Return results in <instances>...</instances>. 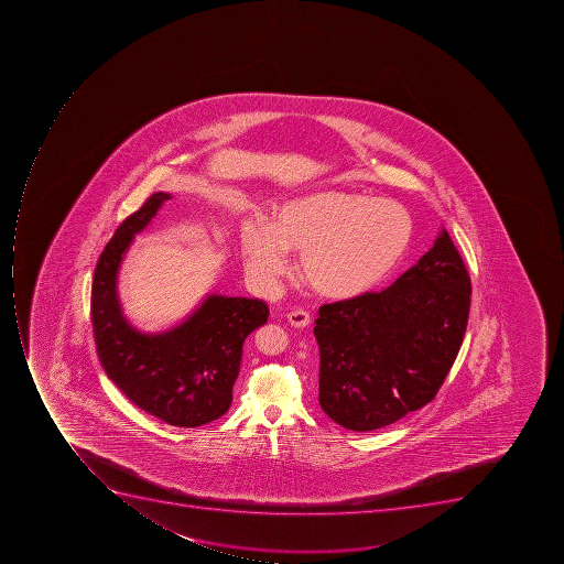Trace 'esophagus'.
I'll use <instances>...</instances> for the list:
<instances>
[{
	"label": "esophagus",
	"instance_id": "34e87169",
	"mask_svg": "<svg viewBox=\"0 0 564 564\" xmlns=\"http://www.w3.org/2000/svg\"><path fill=\"white\" fill-rule=\"evenodd\" d=\"M288 321L294 328H306V326L312 323V317L308 312L296 308V311L289 312Z\"/></svg>",
	"mask_w": 564,
	"mask_h": 564
}]
</instances>
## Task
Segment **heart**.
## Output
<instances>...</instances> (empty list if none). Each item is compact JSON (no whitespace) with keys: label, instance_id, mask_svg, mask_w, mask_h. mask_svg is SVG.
I'll list each match as a JSON object with an SVG mask.
<instances>
[{"label":"heart","instance_id":"heart-1","mask_svg":"<svg viewBox=\"0 0 564 564\" xmlns=\"http://www.w3.org/2000/svg\"><path fill=\"white\" fill-rule=\"evenodd\" d=\"M413 218L395 200L323 191L276 206L271 226L249 220L241 231L245 270L271 289L302 252V275L314 293L359 296L381 282L408 252Z\"/></svg>","mask_w":564,"mask_h":564}]
</instances>
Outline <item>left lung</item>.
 I'll use <instances>...</instances> for the list:
<instances>
[{
	"label": "left lung",
	"instance_id": "left-lung-1",
	"mask_svg": "<svg viewBox=\"0 0 564 564\" xmlns=\"http://www.w3.org/2000/svg\"><path fill=\"white\" fill-rule=\"evenodd\" d=\"M470 279L443 229L381 293L319 308V404L333 422L378 431L429 404L466 335Z\"/></svg>",
	"mask_w": 564,
	"mask_h": 564
}]
</instances>
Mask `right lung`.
I'll return each mask as SVG.
<instances>
[{"instance_id": "1", "label": "right lung", "mask_w": 564, "mask_h": 564, "mask_svg": "<svg viewBox=\"0 0 564 564\" xmlns=\"http://www.w3.org/2000/svg\"><path fill=\"white\" fill-rule=\"evenodd\" d=\"M171 199L156 192L116 229L95 268L91 324L107 378L132 404L173 426H200L224 416L240 373L243 341L267 324L268 305L252 297L209 294L182 324L142 333L121 311L118 271L133 236Z\"/></svg>"}]
</instances>
